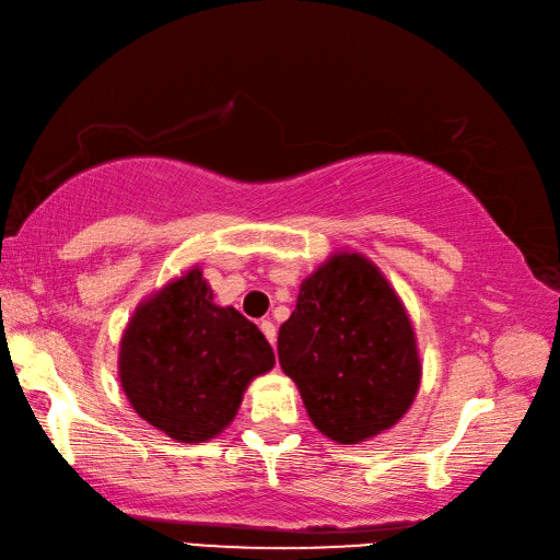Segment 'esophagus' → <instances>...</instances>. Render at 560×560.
Listing matches in <instances>:
<instances>
[{
  "label": "esophagus",
  "instance_id": "esophagus-1",
  "mask_svg": "<svg viewBox=\"0 0 560 560\" xmlns=\"http://www.w3.org/2000/svg\"><path fill=\"white\" fill-rule=\"evenodd\" d=\"M259 329H261V331H264V336L268 338V343L273 346V343H276V336H278L273 322H270V319H261V322H259Z\"/></svg>",
  "mask_w": 560,
  "mask_h": 560
}]
</instances>
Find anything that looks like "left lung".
<instances>
[{
	"mask_svg": "<svg viewBox=\"0 0 560 560\" xmlns=\"http://www.w3.org/2000/svg\"><path fill=\"white\" fill-rule=\"evenodd\" d=\"M280 366L313 425L338 444H360L409 411L420 385L411 319L381 270L338 252L301 282L278 334Z\"/></svg>",
	"mask_w": 560,
	"mask_h": 560,
	"instance_id": "obj_1",
	"label": "left lung"
}]
</instances>
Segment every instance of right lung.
I'll list each match as a JSON object with an SVG mask.
<instances>
[{"instance_id": "obj_1", "label": "right lung", "mask_w": 560, "mask_h": 560, "mask_svg": "<svg viewBox=\"0 0 560 560\" xmlns=\"http://www.w3.org/2000/svg\"><path fill=\"white\" fill-rule=\"evenodd\" d=\"M273 364V348L257 325L212 303L200 268H191L135 311L118 376L149 425L182 444H200L229 425L249 381Z\"/></svg>"}]
</instances>
